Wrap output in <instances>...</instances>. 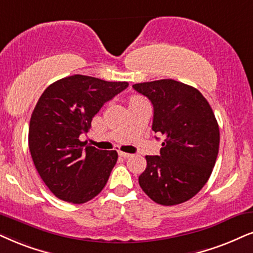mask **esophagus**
Segmentation results:
<instances>
[{
	"instance_id": "esophagus-1",
	"label": "esophagus",
	"mask_w": 253,
	"mask_h": 253,
	"mask_svg": "<svg viewBox=\"0 0 253 253\" xmlns=\"http://www.w3.org/2000/svg\"><path fill=\"white\" fill-rule=\"evenodd\" d=\"M119 155L123 156V158H129V156H132V154H129V153H125V152H119Z\"/></svg>"
}]
</instances>
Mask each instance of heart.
Listing matches in <instances>:
<instances>
[{
    "mask_svg": "<svg viewBox=\"0 0 253 253\" xmlns=\"http://www.w3.org/2000/svg\"><path fill=\"white\" fill-rule=\"evenodd\" d=\"M139 100H142V98H140V97H132V98H130V100H129V104L135 103V101H139Z\"/></svg>",
    "mask_w": 253,
    "mask_h": 253,
    "instance_id": "1",
    "label": "heart"
}]
</instances>
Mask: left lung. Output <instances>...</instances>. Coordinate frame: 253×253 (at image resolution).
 I'll return each mask as SVG.
<instances>
[{
    "mask_svg": "<svg viewBox=\"0 0 253 253\" xmlns=\"http://www.w3.org/2000/svg\"><path fill=\"white\" fill-rule=\"evenodd\" d=\"M154 107L152 129L165 136L160 155H147L141 189L161 206L194 197L211 175L218 154L219 128L197 88L174 79L134 84Z\"/></svg>",
    "mask_w": 253,
    "mask_h": 253,
    "instance_id": "8db88e82",
    "label": "left lung"
}]
</instances>
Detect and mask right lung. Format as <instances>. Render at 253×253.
Masks as SVG:
<instances>
[{"instance_id": "obj_1", "label": "right lung", "mask_w": 253, "mask_h": 253, "mask_svg": "<svg viewBox=\"0 0 253 253\" xmlns=\"http://www.w3.org/2000/svg\"><path fill=\"white\" fill-rule=\"evenodd\" d=\"M128 86L75 75L47 86L29 126V149L38 174L51 193L82 204L97 196L117 164V150H100L79 140L105 103Z\"/></svg>"}]
</instances>
